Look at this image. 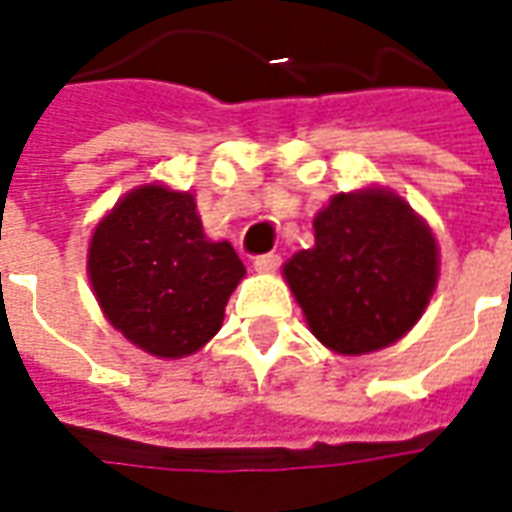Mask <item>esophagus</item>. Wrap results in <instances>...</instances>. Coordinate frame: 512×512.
I'll list each match as a JSON object with an SVG mask.
<instances>
[{
    "mask_svg": "<svg viewBox=\"0 0 512 512\" xmlns=\"http://www.w3.org/2000/svg\"><path fill=\"white\" fill-rule=\"evenodd\" d=\"M279 263H282V257H279L277 252H268V255H257L255 257L257 271H277Z\"/></svg>",
    "mask_w": 512,
    "mask_h": 512,
    "instance_id": "34e87169",
    "label": "esophagus"
}]
</instances>
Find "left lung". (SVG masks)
Instances as JSON below:
<instances>
[{
  "label": "left lung",
  "instance_id": "left-lung-1",
  "mask_svg": "<svg viewBox=\"0 0 512 512\" xmlns=\"http://www.w3.org/2000/svg\"><path fill=\"white\" fill-rule=\"evenodd\" d=\"M430 227L389 191L337 194L315 216V246L285 263L312 334L337 354L386 348L419 321L436 288Z\"/></svg>",
  "mask_w": 512,
  "mask_h": 512
}]
</instances>
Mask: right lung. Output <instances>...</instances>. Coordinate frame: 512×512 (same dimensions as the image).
Segmentation results:
<instances>
[{"instance_id": "1", "label": "right lung", "mask_w": 512, "mask_h": 512, "mask_svg": "<svg viewBox=\"0 0 512 512\" xmlns=\"http://www.w3.org/2000/svg\"><path fill=\"white\" fill-rule=\"evenodd\" d=\"M90 282L104 315L142 351L194 354L222 329L244 277L227 241H208L191 194L142 186L95 227Z\"/></svg>"}]
</instances>
